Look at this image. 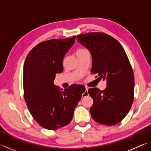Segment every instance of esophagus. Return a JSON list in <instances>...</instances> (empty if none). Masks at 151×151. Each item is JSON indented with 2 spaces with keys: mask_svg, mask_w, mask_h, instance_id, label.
<instances>
[{
  "mask_svg": "<svg viewBox=\"0 0 151 151\" xmlns=\"http://www.w3.org/2000/svg\"><path fill=\"white\" fill-rule=\"evenodd\" d=\"M86 95H88V88H85V91L84 92V93L82 94V97H85Z\"/></svg>",
  "mask_w": 151,
  "mask_h": 151,
  "instance_id": "1",
  "label": "esophagus"
}]
</instances>
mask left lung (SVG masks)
I'll return each mask as SVG.
<instances>
[{"label":"left lung","instance_id":"left-lung-1","mask_svg":"<svg viewBox=\"0 0 151 151\" xmlns=\"http://www.w3.org/2000/svg\"><path fill=\"white\" fill-rule=\"evenodd\" d=\"M77 41L91 53V73L106 81L103 91L89 88L93 99L91 116L99 123L112 126L121 122L133 103L134 78L131 63L118 40L104 32L79 35Z\"/></svg>","mask_w":151,"mask_h":151}]
</instances>
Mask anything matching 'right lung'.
<instances>
[{"instance_id":"1","label":"right lung","mask_w":151,"mask_h":151,"mask_svg":"<svg viewBox=\"0 0 151 151\" xmlns=\"http://www.w3.org/2000/svg\"><path fill=\"white\" fill-rule=\"evenodd\" d=\"M75 37L40 42L30 51L24 61V100L33 118L46 129L57 130L70 123L85 91L76 89L77 85L62 91L54 85L56 74L63 71V58Z\"/></svg>"}]
</instances>
